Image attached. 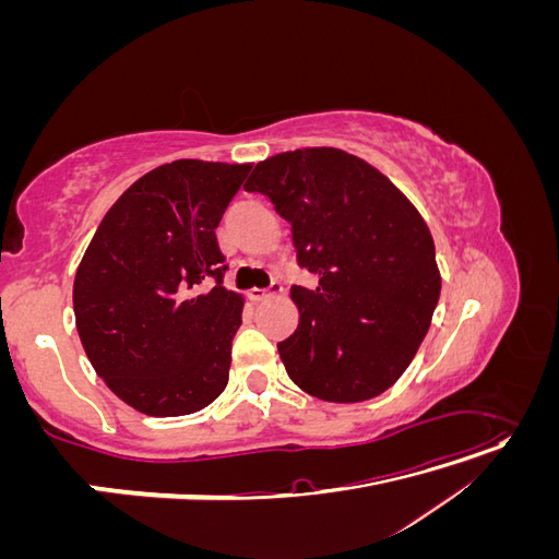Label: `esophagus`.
<instances>
[{
  "label": "esophagus",
  "mask_w": 559,
  "mask_h": 559,
  "mask_svg": "<svg viewBox=\"0 0 559 559\" xmlns=\"http://www.w3.org/2000/svg\"><path fill=\"white\" fill-rule=\"evenodd\" d=\"M280 294H282V284H280V282H270L267 289H251V292H249V298H251L253 302H263V300L275 298V296H280Z\"/></svg>",
  "instance_id": "esophagus-1"
}]
</instances>
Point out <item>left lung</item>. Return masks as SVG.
Wrapping results in <instances>:
<instances>
[{
	"mask_svg": "<svg viewBox=\"0 0 559 559\" xmlns=\"http://www.w3.org/2000/svg\"><path fill=\"white\" fill-rule=\"evenodd\" d=\"M247 191L292 224L296 261L319 277L292 286L300 321L277 343L289 378L321 401L380 396L431 326L441 273L429 226L373 165L341 148H296L253 167Z\"/></svg>",
	"mask_w": 559,
	"mask_h": 559,
	"instance_id": "left-lung-1",
	"label": "left lung"
}]
</instances>
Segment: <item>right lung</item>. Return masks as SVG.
<instances>
[{
  "instance_id": "1",
  "label": "right lung",
  "mask_w": 559,
  "mask_h": 559,
  "mask_svg": "<svg viewBox=\"0 0 559 559\" xmlns=\"http://www.w3.org/2000/svg\"><path fill=\"white\" fill-rule=\"evenodd\" d=\"M251 163L175 160L146 173L97 226L74 277L81 345L111 392L151 417L191 415L228 384L240 294L216 226Z\"/></svg>"
}]
</instances>
